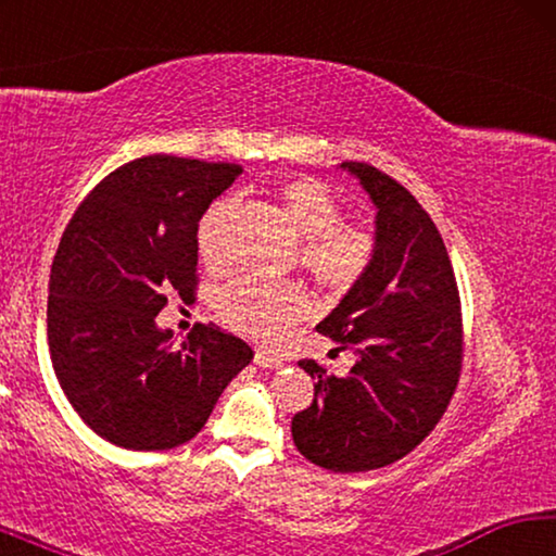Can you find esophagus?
<instances>
[{
    "label": "esophagus",
    "mask_w": 556,
    "mask_h": 556,
    "mask_svg": "<svg viewBox=\"0 0 556 556\" xmlns=\"http://www.w3.org/2000/svg\"><path fill=\"white\" fill-rule=\"evenodd\" d=\"M255 363L260 365V368H269V370L281 368L279 357H277V355H269V353H265V351H257V353H255Z\"/></svg>",
    "instance_id": "34e87169"
}]
</instances>
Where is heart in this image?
<instances>
[{"instance_id":"1","label":"heart","mask_w":556,"mask_h":556,"mask_svg":"<svg viewBox=\"0 0 556 556\" xmlns=\"http://www.w3.org/2000/svg\"><path fill=\"white\" fill-rule=\"evenodd\" d=\"M281 208L294 225L304 242L301 265L306 267L318 285L345 294L368 271L375 252V242L365 230L343 223L341 203L336 201L331 188L314 178H299L279 191ZM235 213V201L223 199L213 203L199 223L195 242L199 255L211 267H223L228 262V242L225 228ZM312 308L308 294L294 281L269 285L260 279H240L220 294V314L232 328L271 338L285 328L301 321Z\"/></svg>"}]
</instances>
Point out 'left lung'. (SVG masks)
<instances>
[{
  "label": "left lung",
  "mask_w": 556,
  "mask_h": 556,
  "mask_svg": "<svg viewBox=\"0 0 556 556\" xmlns=\"http://www.w3.org/2000/svg\"><path fill=\"white\" fill-rule=\"evenodd\" d=\"M375 205L368 271L318 324L355 365L345 378L299 361L314 402L291 419L296 448L333 473H361L407 456L444 414L460 372L456 277L434 220L388 174L343 162ZM338 351V348H336Z\"/></svg>",
  "instance_id": "obj_1"
}]
</instances>
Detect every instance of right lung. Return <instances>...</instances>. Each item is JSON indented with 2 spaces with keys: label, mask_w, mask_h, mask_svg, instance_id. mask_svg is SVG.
<instances>
[{
  "label": "right lung",
  "mask_w": 556,
  "mask_h": 556,
  "mask_svg": "<svg viewBox=\"0 0 556 556\" xmlns=\"http://www.w3.org/2000/svg\"><path fill=\"white\" fill-rule=\"evenodd\" d=\"M242 174L166 154L135 159L92 188L65 228L49 281V351L65 397L110 444L164 451L208 421L252 348L218 326L181 345L156 316L193 294L199 223Z\"/></svg>",
  "instance_id": "right-lung-1"
}]
</instances>
